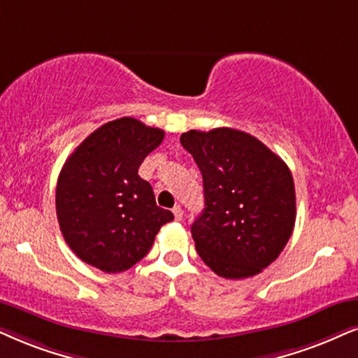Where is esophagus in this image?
Returning <instances> with one entry per match:
<instances>
[{
	"instance_id": "1",
	"label": "esophagus",
	"mask_w": 358,
	"mask_h": 358,
	"mask_svg": "<svg viewBox=\"0 0 358 358\" xmlns=\"http://www.w3.org/2000/svg\"><path fill=\"white\" fill-rule=\"evenodd\" d=\"M173 216H175L176 221H182V218H183V210H182V206H175V208H173Z\"/></svg>"
}]
</instances>
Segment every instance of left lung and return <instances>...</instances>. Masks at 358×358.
Wrapping results in <instances>:
<instances>
[{
  "label": "left lung",
  "instance_id": "8db88e82",
  "mask_svg": "<svg viewBox=\"0 0 358 358\" xmlns=\"http://www.w3.org/2000/svg\"><path fill=\"white\" fill-rule=\"evenodd\" d=\"M203 175L205 210L192 224L194 248L221 278L259 274L278 259L296 223L289 166L236 129L189 130L180 137Z\"/></svg>",
  "mask_w": 358,
  "mask_h": 358
}]
</instances>
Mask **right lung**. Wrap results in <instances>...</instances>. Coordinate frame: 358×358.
Masks as SVG:
<instances>
[{"label": "right lung", "instance_id": "add662e5", "mask_svg": "<svg viewBox=\"0 0 358 358\" xmlns=\"http://www.w3.org/2000/svg\"><path fill=\"white\" fill-rule=\"evenodd\" d=\"M164 137V130L122 117L94 130L67 158L57 178L56 213L79 259L103 273L130 269L173 220L138 176Z\"/></svg>", "mask_w": 358, "mask_h": 358}]
</instances>
